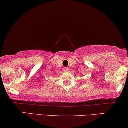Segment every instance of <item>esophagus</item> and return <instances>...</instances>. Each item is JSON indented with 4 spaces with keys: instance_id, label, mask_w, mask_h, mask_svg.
Listing matches in <instances>:
<instances>
[{
    "instance_id": "34e87169",
    "label": "esophagus",
    "mask_w": 128,
    "mask_h": 128,
    "mask_svg": "<svg viewBox=\"0 0 128 128\" xmlns=\"http://www.w3.org/2000/svg\"><path fill=\"white\" fill-rule=\"evenodd\" d=\"M64 72H68V68H64Z\"/></svg>"
}]
</instances>
